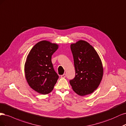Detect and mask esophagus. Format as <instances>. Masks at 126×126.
<instances>
[{"mask_svg":"<svg viewBox=\"0 0 126 126\" xmlns=\"http://www.w3.org/2000/svg\"><path fill=\"white\" fill-rule=\"evenodd\" d=\"M61 77L62 78H65L66 77V74H64L62 75L61 76Z\"/></svg>","mask_w":126,"mask_h":126,"instance_id":"obj_1","label":"esophagus"}]
</instances>
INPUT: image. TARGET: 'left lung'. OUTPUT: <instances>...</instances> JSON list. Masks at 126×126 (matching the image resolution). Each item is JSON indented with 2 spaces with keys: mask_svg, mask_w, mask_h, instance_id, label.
Segmentation results:
<instances>
[{
  "mask_svg": "<svg viewBox=\"0 0 126 126\" xmlns=\"http://www.w3.org/2000/svg\"><path fill=\"white\" fill-rule=\"evenodd\" d=\"M71 49L75 70V78L70 80L73 90L80 96L90 94L102 79L101 60L94 48L83 40L72 44Z\"/></svg>",
  "mask_w": 126,
  "mask_h": 126,
  "instance_id": "obj_1",
  "label": "left lung"
}]
</instances>
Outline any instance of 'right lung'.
Returning <instances> with one entry per match:
<instances>
[{
  "label": "right lung",
  "instance_id": "add662e5",
  "mask_svg": "<svg viewBox=\"0 0 126 126\" xmlns=\"http://www.w3.org/2000/svg\"><path fill=\"white\" fill-rule=\"evenodd\" d=\"M58 46L47 41L36 43L28 54L25 65V76L29 86L40 94L50 93L59 79L51 61Z\"/></svg>",
  "mask_w": 126,
  "mask_h": 126
}]
</instances>
